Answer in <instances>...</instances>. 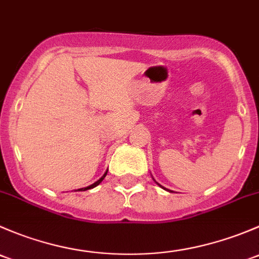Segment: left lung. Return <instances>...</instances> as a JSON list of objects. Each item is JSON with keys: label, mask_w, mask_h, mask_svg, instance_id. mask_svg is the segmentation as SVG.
I'll use <instances>...</instances> for the list:
<instances>
[{"label": "left lung", "mask_w": 259, "mask_h": 259, "mask_svg": "<svg viewBox=\"0 0 259 259\" xmlns=\"http://www.w3.org/2000/svg\"><path fill=\"white\" fill-rule=\"evenodd\" d=\"M154 182H156V181H154ZM156 183H157V185H158V186H159V187H161V188H163V189H164V187H162V186H161V185H159V183H158V182H156ZM168 191H169V189H168Z\"/></svg>", "instance_id": "left-lung-1"}]
</instances>
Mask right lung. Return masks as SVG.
Masks as SVG:
<instances>
[{
  "label": "right lung",
  "mask_w": 259,
  "mask_h": 259,
  "mask_svg": "<svg viewBox=\"0 0 259 259\" xmlns=\"http://www.w3.org/2000/svg\"><path fill=\"white\" fill-rule=\"evenodd\" d=\"M107 170H108V169H107ZM107 170H106V172H105V175H103V176H102V177H101V178H100V180H98V181H96V182H95V183H93V185H91V186H89V187H84V188H79V189H77V191H87V189H91V188H95V187H97V186H98V185H100V183H101V182H102V181H103V180H105L106 175H107Z\"/></svg>",
  "instance_id": "right-lung-1"
}]
</instances>
